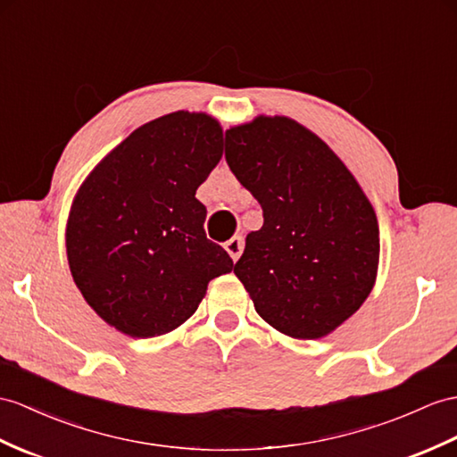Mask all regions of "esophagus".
Masks as SVG:
<instances>
[{
	"label": "esophagus",
	"instance_id": "1",
	"mask_svg": "<svg viewBox=\"0 0 457 457\" xmlns=\"http://www.w3.org/2000/svg\"><path fill=\"white\" fill-rule=\"evenodd\" d=\"M225 250L228 252L230 258L237 262V260L240 258L242 250H244V240H242V237H232V238L225 244Z\"/></svg>",
	"mask_w": 457,
	"mask_h": 457
}]
</instances>
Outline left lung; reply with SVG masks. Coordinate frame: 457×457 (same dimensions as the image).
Listing matches in <instances>:
<instances>
[{"label": "left lung", "mask_w": 457, "mask_h": 457, "mask_svg": "<svg viewBox=\"0 0 457 457\" xmlns=\"http://www.w3.org/2000/svg\"><path fill=\"white\" fill-rule=\"evenodd\" d=\"M225 159L263 211L235 265L255 312L295 339L328 336L374 287L370 202L324 141L283 116L227 129Z\"/></svg>", "instance_id": "left-lung-1"}]
</instances>
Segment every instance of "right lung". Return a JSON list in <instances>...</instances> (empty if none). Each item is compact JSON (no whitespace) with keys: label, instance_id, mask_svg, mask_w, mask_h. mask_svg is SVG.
<instances>
[{"label":"right lung","instance_id":"right-lung-1","mask_svg":"<svg viewBox=\"0 0 457 457\" xmlns=\"http://www.w3.org/2000/svg\"><path fill=\"white\" fill-rule=\"evenodd\" d=\"M220 154L217 121L180 110L133 131L88 174L65 246L75 285L106 324L162 336L195 312L211 279L232 271L195 199Z\"/></svg>","mask_w":457,"mask_h":457}]
</instances>
